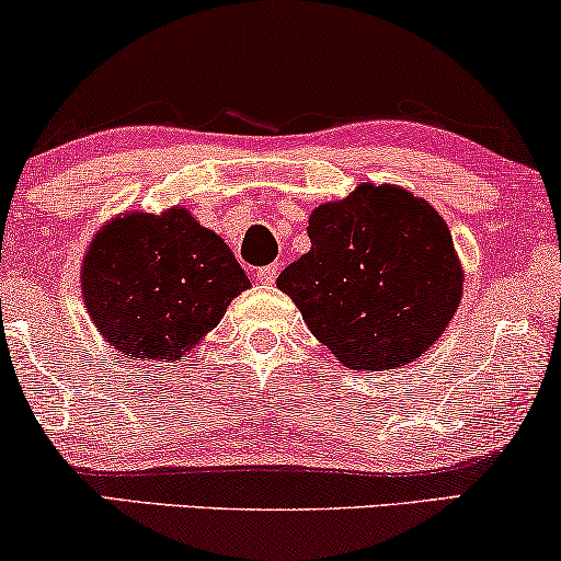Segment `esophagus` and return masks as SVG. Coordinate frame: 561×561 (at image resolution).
I'll return each mask as SVG.
<instances>
[{
	"label": "esophagus",
	"mask_w": 561,
	"mask_h": 561,
	"mask_svg": "<svg viewBox=\"0 0 561 561\" xmlns=\"http://www.w3.org/2000/svg\"><path fill=\"white\" fill-rule=\"evenodd\" d=\"M275 278H278V265H265L257 271V280L263 283V286H273Z\"/></svg>",
	"instance_id": "1"
}]
</instances>
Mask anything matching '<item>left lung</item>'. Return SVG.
Masks as SVG:
<instances>
[{"instance_id":"left-lung-1","label":"left lung","mask_w":561,"mask_h":561,"mask_svg":"<svg viewBox=\"0 0 561 561\" xmlns=\"http://www.w3.org/2000/svg\"><path fill=\"white\" fill-rule=\"evenodd\" d=\"M311 250L278 275L319 343L353 370L402 368L456 314L463 271L425 198L363 183L309 216Z\"/></svg>"}]
</instances>
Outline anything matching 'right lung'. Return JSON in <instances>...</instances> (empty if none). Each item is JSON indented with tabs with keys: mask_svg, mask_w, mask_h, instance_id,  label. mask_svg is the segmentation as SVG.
<instances>
[{
	"mask_svg": "<svg viewBox=\"0 0 561 561\" xmlns=\"http://www.w3.org/2000/svg\"><path fill=\"white\" fill-rule=\"evenodd\" d=\"M244 288L250 278L227 242L180 206L107 221L82 265L87 314L134 360L187 358Z\"/></svg>",
	"mask_w": 561,
	"mask_h": 561,
	"instance_id": "add662e5",
	"label": "right lung"
}]
</instances>
